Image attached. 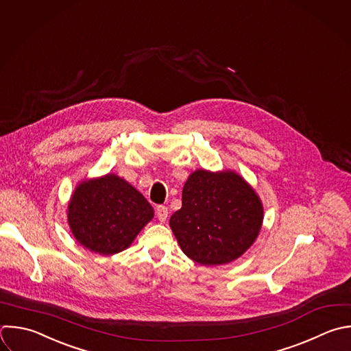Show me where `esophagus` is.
Listing matches in <instances>:
<instances>
[{
  "label": "esophagus",
  "instance_id": "obj_1",
  "mask_svg": "<svg viewBox=\"0 0 351 351\" xmlns=\"http://www.w3.org/2000/svg\"><path fill=\"white\" fill-rule=\"evenodd\" d=\"M167 215H169V210L166 206H158L156 207V217L160 222H165L167 219Z\"/></svg>",
  "mask_w": 351,
  "mask_h": 351
}]
</instances>
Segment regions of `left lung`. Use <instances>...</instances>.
Returning <instances> with one entry per match:
<instances>
[{
  "instance_id": "8db88e82",
  "label": "left lung",
  "mask_w": 351,
  "mask_h": 351,
  "mask_svg": "<svg viewBox=\"0 0 351 351\" xmlns=\"http://www.w3.org/2000/svg\"><path fill=\"white\" fill-rule=\"evenodd\" d=\"M263 207L237 173L196 170L182 189V207L170 228L184 254L204 265H223L241 256L255 241Z\"/></svg>"
}]
</instances>
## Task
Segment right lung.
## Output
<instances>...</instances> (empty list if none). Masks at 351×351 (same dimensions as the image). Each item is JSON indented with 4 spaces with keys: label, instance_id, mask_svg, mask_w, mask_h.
<instances>
[{
    "label": "right lung",
    "instance_id": "add662e5",
    "mask_svg": "<svg viewBox=\"0 0 351 351\" xmlns=\"http://www.w3.org/2000/svg\"><path fill=\"white\" fill-rule=\"evenodd\" d=\"M67 217L81 245L100 255H112L133 243L154 218V208L128 181L107 174L82 181L75 188Z\"/></svg>",
    "mask_w": 351,
    "mask_h": 351
}]
</instances>
